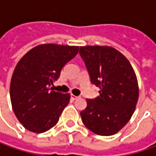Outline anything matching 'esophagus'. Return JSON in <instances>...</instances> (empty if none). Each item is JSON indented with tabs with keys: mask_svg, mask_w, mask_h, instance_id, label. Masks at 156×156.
Listing matches in <instances>:
<instances>
[{
	"mask_svg": "<svg viewBox=\"0 0 156 156\" xmlns=\"http://www.w3.org/2000/svg\"><path fill=\"white\" fill-rule=\"evenodd\" d=\"M71 98H72V100L75 101V100L79 99V96H75V95H74V94H72V95H71Z\"/></svg>",
	"mask_w": 156,
	"mask_h": 156,
	"instance_id": "34e87169",
	"label": "esophagus"
}]
</instances>
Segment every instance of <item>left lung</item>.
Segmentation results:
<instances>
[{
  "label": "left lung",
  "mask_w": 156,
  "mask_h": 156,
  "mask_svg": "<svg viewBox=\"0 0 156 156\" xmlns=\"http://www.w3.org/2000/svg\"><path fill=\"white\" fill-rule=\"evenodd\" d=\"M80 55L91 82L100 88L81 112L83 124L98 135H113L129 122L139 98L138 81L129 60L110 46H84Z\"/></svg>",
  "instance_id": "1"
}]
</instances>
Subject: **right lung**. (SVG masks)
Wrapping results in <instances>:
<instances>
[{"mask_svg": "<svg viewBox=\"0 0 156 156\" xmlns=\"http://www.w3.org/2000/svg\"><path fill=\"white\" fill-rule=\"evenodd\" d=\"M78 51V46L41 44L17 63L10 82V100L15 116L25 129L40 134L56 125L70 94L49 91V86Z\"/></svg>", "mask_w": 156, "mask_h": 156, "instance_id": "obj_1", "label": "right lung"}]
</instances>
